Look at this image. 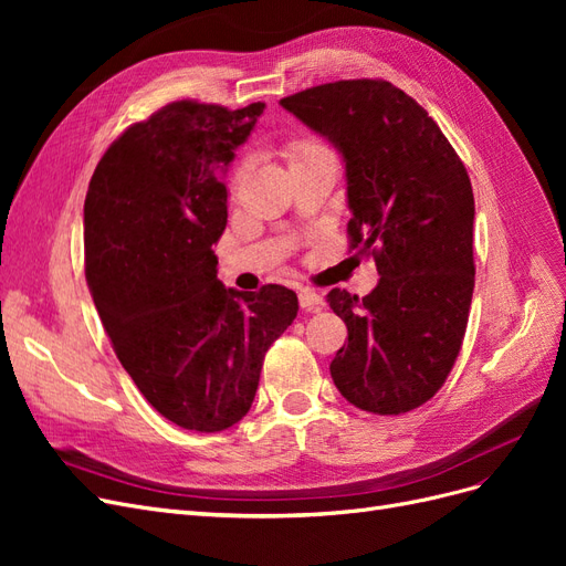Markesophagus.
Masks as SVG:
<instances>
[{
	"instance_id": "1",
	"label": "esophagus",
	"mask_w": 566,
	"mask_h": 566,
	"mask_svg": "<svg viewBox=\"0 0 566 566\" xmlns=\"http://www.w3.org/2000/svg\"><path fill=\"white\" fill-rule=\"evenodd\" d=\"M300 304H302V310H306V312H321L325 306V300L318 293H314V290L302 287L300 290Z\"/></svg>"
}]
</instances>
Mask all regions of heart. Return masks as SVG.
Listing matches in <instances>:
<instances>
[{"label": "heart", "instance_id": "b5f03b06", "mask_svg": "<svg viewBox=\"0 0 566 566\" xmlns=\"http://www.w3.org/2000/svg\"><path fill=\"white\" fill-rule=\"evenodd\" d=\"M323 150H325V148L318 146L316 142H310V139H293V142H290V144L285 146V158H287V165H293V163L312 158V156H316V153H323ZM241 175H243V169H238L235 181L241 179Z\"/></svg>", "mask_w": 566, "mask_h": 566}]
</instances>
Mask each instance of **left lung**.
Returning a JSON list of instances; mask_svg holds the SVG:
<instances>
[{"instance_id": "1", "label": "left lung", "mask_w": 566, "mask_h": 566, "mask_svg": "<svg viewBox=\"0 0 566 566\" xmlns=\"http://www.w3.org/2000/svg\"><path fill=\"white\" fill-rule=\"evenodd\" d=\"M345 160L349 248L380 281L358 297L333 287L347 323L331 375L342 397L378 416L408 413L447 382L465 337L474 196L465 165L427 111L385 80H339L281 98Z\"/></svg>"}]
</instances>
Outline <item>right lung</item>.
<instances>
[{
    "label": "right lung",
    "instance_id": "add662e5",
    "mask_svg": "<svg viewBox=\"0 0 566 566\" xmlns=\"http://www.w3.org/2000/svg\"><path fill=\"white\" fill-rule=\"evenodd\" d=\"M264 113L175 101L125 129L84 200V273L119 364L160 416L221 432L254 401L264 356L297 316L283 285L217 279L224 175Z\"/></svg>",
    "mask_w": 566,
    "mask_h": 566
}]
</instances>
